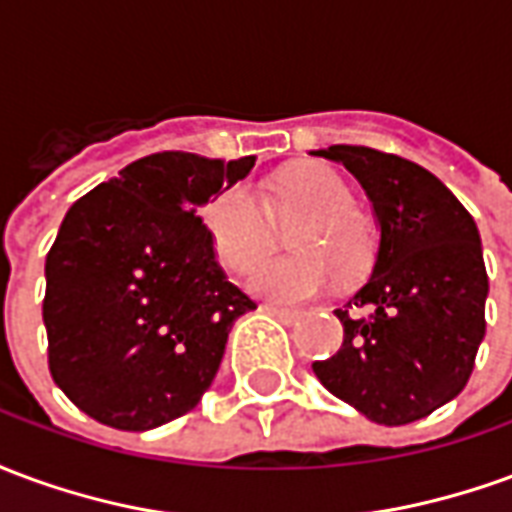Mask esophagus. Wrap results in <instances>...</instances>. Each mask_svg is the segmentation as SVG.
<instances>
[{
  "label": "esophagus",
  "instance_id": "esophagus-1",
  "mask_svg": "<svg viewBox=\"0 0 512 512\" xmlns=\"http://www.w3.org/2000/svg\"><path fill=\"white\" fill-rule=\"evenodd\" d=\"M260 310L268 312V315H274V318H277V321L285 323V326H290V323L299 321V312H296V310H288V307H277V304H263Z\"/></svg>",
  "mask_w": 512,
  "mask_h": 512
}]
</instances>
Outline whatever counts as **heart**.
Instances as JSON below:
<instances>
[{"mask_svg":"<svg viewBox=\"0 0 512 512\" xmlns=\"http://www.w3.org/2000/svg\"><path fill=\"white\" fill-rule=\"evenodd\" d=\"M288 230L296 255L271 260L252 277V290L279 304H296L329 288L334 274L351 279L370 268L378 230L370 213L354 202V191L337 169L307 161L279 172L260 191L244 186L216 191L202 224L216 263L246 277L277 246V227Z\"/></svg>","mask_w":512,"mask_h":512,"instance_id":"heart-1","label":"heart"}]
</instances>
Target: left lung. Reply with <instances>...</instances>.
<instances>
[{"label": "left lung", "mask_w": 512, "mask_h": 512, "mask_svg": "<svg viewBox=\"0 0 512 512\" xmlns=\"http://www.w3.org/2000/svg\"><path fill=\"white\" fill-rule=\"evenodd\" d=\"M373 200L376 268L334 315L343 345L312 362L334 397L378 425H408L461 392L485 334L488 274L472 213L436 175L395 153L332 145Z\"/></svg>", "instance_id": "left-lung-1"}]
</instances>
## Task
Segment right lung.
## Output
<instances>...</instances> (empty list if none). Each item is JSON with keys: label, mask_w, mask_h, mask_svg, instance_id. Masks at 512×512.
Returning <instances> with one entry per match:
<instances>
[{"label": "right lung", "mask_w": 512, "mask_h": 512, "mask_svg": "<svg viewBox=\"0 0 512 512\" xmlns=\"http://www.w3.org/2000/svg\"><path fill=\"white\" fill-rule=\"evenodd\" d=\"M255 156L153 153L71 205L46 255L54 384L87 417L150 430L211 386L233 323L257 304L227 282L200 208Z\"/></svg>", "instance_id": "add662e5"}]
</instances>
